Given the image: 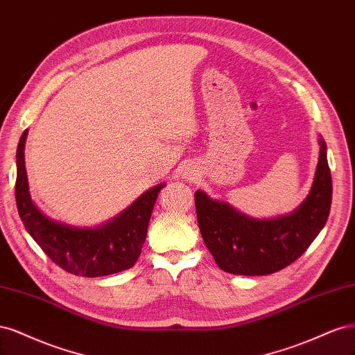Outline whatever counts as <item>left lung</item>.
I'll return each instance as SVG.
<instances>
[{
  "mask_svg": "<svg viewBox=\"0 0 355 355\" xmlns=\"http://www.w3.org/2000/svg\"><path fill=\"white\" fill-rule=\"evenodd\" d=\"M320 156L310 194L291 215L257 220L230 205L194 191L203 242L223 271L239 276H266L298 259L324 227L331 203V175L326 144Z\"/></svg>",
  "mask_w": 355,
  "mask_h": 355,
  "instance_id": "1",
  "label": "left lung"
}]
</instances>
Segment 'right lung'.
Returning a JSON list of instances; mask_svg holds the SVG:
<instances>
[{
    "mask_svg": "<svg viewBox=\"0 0 355 355\" xmlns=\"http://www.w3.org/2000/svg\"><path fill=\"white\" fill-rule=\"evenodd\" d=\"M24 131L17 146L16 203L28 233L57 266L81 277H101L131 268L141 254L147 227L157 194L159 184L137 199L115 220L96 227L78 228L47 218L32 202L25 168Z\"/></svg>",
    "mask_w": 355,
    "mask_h": 355,
    "instance_id": "add662e5",
    "label": "right lung"
}]
</instances>
